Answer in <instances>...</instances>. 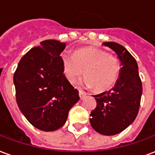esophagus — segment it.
<instances>
[{
	"label": "esophagus",
	"mask_w": 155,
	"mask_h": 155,
	"mask_svg": "<svg viewBox=\"0 0 155 155\" xmlns=\"http://www.w3.org/2000/svg\"><path fill=\"white\" fill-rule=\"evenodd\" d=\"M79 94H80V97H81V99H84V98L85 97V95L87 94V93H86L85 91H82V90H81V89H79Z\"/></svg>",
	"instance_id": "1"
}]
</instances>
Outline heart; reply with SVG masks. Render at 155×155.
Instances as JSON below:
<instances>
[{"mask_svg": "<svg viewBox=\"0 0 155 155\" xmlns=\"http://www.w3.org/2000/svg\"><path fill=\"white\" fill-rule=\"evenodd\" d=\"M65 77L74 83L83 74L84 84L98 93L109 91L120 73V63L115 56L96 47H84L74 51L73 55H61Z\"/></svg>", "mask_w": 155, "mask_h": 155, "instance_id": "1", "label": "heart"}]
</instances>
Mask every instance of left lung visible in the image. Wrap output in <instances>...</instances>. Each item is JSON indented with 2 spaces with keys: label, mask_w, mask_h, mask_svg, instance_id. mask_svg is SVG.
Segmentation results:
<instances>
[{
  "label": "left lung",
  "mask_w": 155,
  "mask_h": 155,
  "mask_svg": "<svg viewBox=\"0 0 155 155\" xmlns=\"http://www.w3.org/2000/svg\"><path fill=\"white\" fill-rule=\"evenodd\" d=\"M103 45L118 54L122 68L112 90L93 95L97 105L91 111L90 122L98 133L114 135L125 130L135 120L143 88L138 64L132 54L115 42H104Z\"/></svg>",
  "instance_id": "left-lung-1"
}]
</instances>
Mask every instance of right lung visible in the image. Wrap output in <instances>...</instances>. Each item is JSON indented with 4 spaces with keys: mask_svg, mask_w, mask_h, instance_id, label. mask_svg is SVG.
Wrapping results in <instances>:
<instances>
[{
    "mask_svg": "<svg viewBox=\"0 0 155 155\" xmlns=\"http://www.w3.org/2000/svg\"><path fill=\"white\" fill-rule=\"evenodd\" d=\"M65 43L46 40L31 49L14 73L15 99L24 116L35 128L53 131L64 125L79 91L64 76L61 54Z\"/></svg>",
    "mask_w": 155,
    "mask_h": 155,
    "instance_id": "right-lung-1",
    "label": "right lung"
}]
</instances>
